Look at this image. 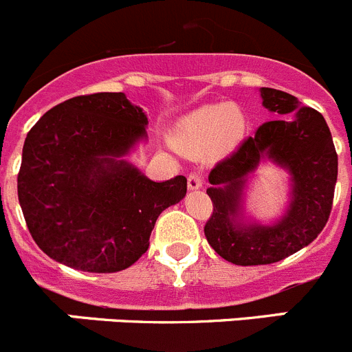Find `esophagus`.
<instances>
[{
	"mask_svg": "<svg viewBox=\"0 0 352 352\" xmlns=\"http://www.w3.org/2000/svg\"><path fill=\"white\" fill-rule=\"evenodd\" d=\"M203 184H205V177H203L201 172H191L189 177H187V186H189V189H199Z\"/></svg>",
	"mask_w": 352,
	"mask_h": 352,
	"instance_id": "34e87169",
	"label": "esophagus"
}]
</instances>
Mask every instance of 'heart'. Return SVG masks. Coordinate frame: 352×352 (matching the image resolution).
Returning a JSON list of instances; mask_svg holds the SVG:
<instances>
[{
	"instance_id": "heart-1",
	"label": "heart",
	"mask_w": 352,
	"mask_h": 352,
	"mask_svg": "<svg viewBox=\"0 0 352 352\" xmlns=\"http://www.w3.org/2000/svg\"><path fill=\"white\" fill-rule=\"evenodd\" d=\"M245 121L231 104L201 107L187 118L179 130V139L186 149L201 153L215 144L219 149H229L243 135Z\"/></svg>"
}]
</instances>
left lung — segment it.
<instances>
[{"label": "left lung", "mask_w": 352, "mask_h": 352, "mask_svg": "<svg viewBox=\"0 0 352 352\" xmlns=\"http://www.w3.org/2000/svg\"><path fill=\"white\" fill-rule=\"evenodd\" d=\"M264 106L281 120L265 121L241 146L210 172L206 189L213 212L205 236L217 254L236 265H262L283 261L318 238L330 217L337 182V153L324 118L300 107L297 97L274 88L261 90ZM269 155L294 175V201L281 223L271 228L239 226V209L244 177Z\"/></svg>", "instance_id": "1"}]
</instances>
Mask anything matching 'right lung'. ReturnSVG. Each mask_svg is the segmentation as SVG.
Listing matches in <instances>:
<instances>
[{"instance_id": "right-lung-1", "label": "right lung", "mask_w": 352, "mask_h": 352, "mask_svg": "<svg viewBox=\"0 0 352 352\" xmlns=\"http://www.w3.org/2000/svg\"><path fill=\"white\" fill-rule=\"evenodd\" d=\"M147 118L124 94L78 95L29 130L19 203L36 245L60 264L116 272L149 248L157 217L186 196L187 179L153 182L118 157L146 137Z\"/></svg>"}]
</instances>
